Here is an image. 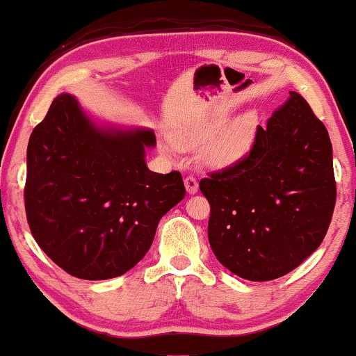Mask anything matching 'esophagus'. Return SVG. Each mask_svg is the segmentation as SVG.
I'll return each instance as SVG.
<instances>
[{
	"label": "esophagus",
	"instance_id": "esophagus-1",
	"mask_svg": "<svg viewBox=\"0 0 356 356\" xmlns=\"http://www.w3.org/2000/svg\"><path fill=\"white\" fill-rule=\"evenodd\" d=\"M184 182H185V188H187V192L192 195V193H197V190H198V182H197V179H195L193 176H187L184 179Z\"/></svg>",
	"mask_w": 356,
	"mask_h": 356
}]
</instances>
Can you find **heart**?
Masks as SVG:
<instances>
[{"label": "heart", "mask_w": 356, "mask_h": 356, "mask_svg": "<svg viewBox=\"0 0 356 356\" xmlns=\"http://www.w3.org/2000/svg\"><path fill=\"white\" fill-rule=\"evenodd\" d=\"M221 121L195 127L179 137V145L193 148L207 143L202 158L211 168H227L242 161L257 138L259 119L254 111L245 113L221 129Z\"/></svg>", "instance_id": "obj_1"}]
</instances>
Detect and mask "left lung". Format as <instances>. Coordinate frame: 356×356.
Segmentation results:
<instances>
[{
    "instance_id": "left-lung-1",
    "label": "left lung",
    "mask_w": 356,
    "mask_h": 356,
    "mask_svg": "<svg viewBox=\"0 0 356 356\" xmlns=\"http://www.w3.org/2000/svg\"><path fill=\"white\" fill-rule=\"evenodd\" d=\"M211 213L208 240L218 261L248 280H273L300 266L326 237L335 207L332 145L302 95L290 92L258 126L242 161L200 180Z\"/></svg>"
}]
</instances>
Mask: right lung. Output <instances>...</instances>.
Instances as JSON below:
<instances>
[{"instance_id":"obj_1","label":"right lung","mask_w":356,"mask_h":356,"mask_svg":"<svg viewBox=\"0 0 356 356\" xmlns=\"http://www.w3.org/2000/svg\"><path fill=\"white\" fill-rule=\"evenodd\" d=\"M152 130H106L77 99L54 98L30 135L24 188L38 247L67 274L103 280L126 274L152 247L158 222L185 197L179 171L152 172Z\"/></svg>"}]
</instances>
